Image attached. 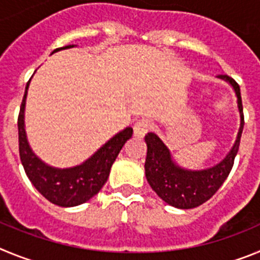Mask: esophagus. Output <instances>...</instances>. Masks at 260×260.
<instances>
[{
	"label": "esophagus",
	"instance_id": "esophagus-1",
	"mask_svg": "<svg viewBox=\"0 0 260 260\" xmlns=\"http://www.w3.org/2000/svg\"><path fill=\"white\" fill-rule=\"evenodd\" d=\"M151 122L147 118L138 119L134 125V135L137 138H143L147 133L150 132Z\"/></svg>",
	"mask_w": 260,
	"mask_h": 260
}]
</instances>
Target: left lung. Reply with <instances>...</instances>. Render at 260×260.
<instances>
[{"instance_id": "left-lung-1", "label": "left lung", "mask_w": 260, "mask_h": 260, "mask_svg": "<svg viewBox=\"0 0 260 260\" xmlns=\"http://www.w3.org/2000/svg\"><path fill=\"white\" fill-rule=\"evenodd\" d=\"M217 78L228 82L237 96V107L241 123L237 139L224 160L215 167L203 171H190L177 165L172 158L171 151L164 142L155 134L148 133L144 137L147 143V157L144 169L146 178L153 191L165 202L176 208L189 210L207 202L220 189L233 167L234 158L238 152L241 135L243 130V108L241 100L240 86L228 75H217Z\"/></svg>"}]
</instances>
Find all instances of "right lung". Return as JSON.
<instances>
[{
    "instance_id": "add662e5",
    "label": "right lung",
    "mask_w": 260,
    "mask_h": 260,
    "mask_svg": "<svg viewBox=\"0 0 260 260\" xmlns=\"http://www.w3.org/2000/svg\"><path fill=\"white\" fill-rule=\"evenodd\" d=\"M73 47L75 45H66L54 49L52 53ZM28 86L29 82L26 86L18 117L19 156L24 172L32 185L35 186V189L50 203L57 204L59 207L79 206L89 201L102 190L119 151L132 138L133 128L126 127L125 130L119 132L80 165L66 169L49 167L34 153L27 141L24 128V108Z\"/></svg>"
}]
</instances>
